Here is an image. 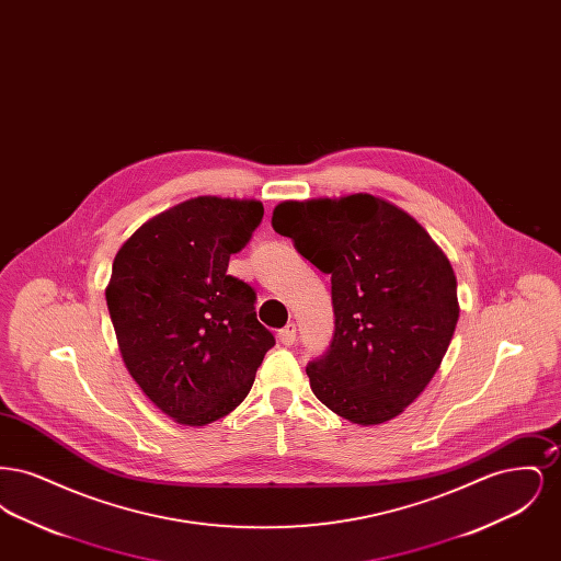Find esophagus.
Returning a JSON list of instances; mask_svg holds the SVG:
<instances>
[{"label":"esophagus","mask_w":561,"mask_h":561,"mask_svg":"<svg viewBox=\"0 0 561 561\" xmlns=\"http://www.w3.org/2000/svg\"><path fill=\"white\" fill-rule=\"evenodd\" d=\"M277 339H279V343L286 345V347L294 345V341H296V325L288 323L286 328H282V330L277 332Z\"/></svg>","instance_id":"obj_1"}]
</instances>
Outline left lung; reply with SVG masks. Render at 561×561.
<instances>
[{"instance_id":"left-lung-1","label":"left lung","mask_w":561,"mask_h":561,"mask_svg":"<svg viewBox=\"0 0 561 561\" xmlns=\"http://www.w3.org/2000/svg\"><path fill=\"white\" fill-rule=\"evenodd\" d=\"M271 225L332 282L334 336L307 366L311 391L362 427L396 419L453 341L460 309L448 256L410 214L370 193L288 199Z\"/></svg>"}]
</instances>
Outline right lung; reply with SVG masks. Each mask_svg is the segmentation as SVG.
I'll use <instances>...</instances> for the list:
<instances>
[{
  "label": "right lung",
  "mask_w": 561,
  "mask_h": 561,
  "mask_svg": "<svg viewBox=\"0 0 561 561\" xmlns=\"http://www.w3.org/2000/svg\"><path fill=\"white\" fill-rule=\"evenodd\" d=\"M263 214L256 199L193 197L149 218L115 254L105 296L124 364L179 425L236 410L275 345L254 288L227 275Z\"/></svg>",
  "instance_id": "1"
}]
</instances>
